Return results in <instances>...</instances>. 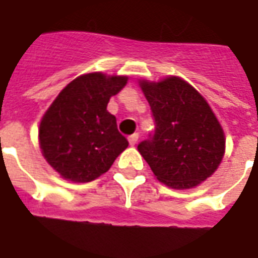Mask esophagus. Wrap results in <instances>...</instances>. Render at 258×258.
Masks as SVG:
<instances>
[{"label": "esophagus", "instance_id": "esophagus-1", "mask_svg": "<svg viewBox=\"0 0 258 258\" xmlns=\"http://www.w3.org/2000/svg\"><path fill=\"white\" fill-rule=\"evenodd\" d=\"M127 140H129V144H131L132 147H133V146H136L137 140H139V135H137V133H133L132 136H129V139H127Z\"/></svg>", "mask_w": 258, "mask_h": 258}]
</instances>
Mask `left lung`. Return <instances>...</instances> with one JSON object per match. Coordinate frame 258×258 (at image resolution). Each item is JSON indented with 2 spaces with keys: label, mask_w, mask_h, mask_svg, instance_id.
Listing matches in <instances>:
<instances>
[{
  "label": "left lung",
  "mask_w": 258,
  "mask_h": 258,
  "mask_svg": "<svg viewBox=\"0 0 258 258\" xmlns=\"http://www.w3.org/2000/svg\"><path fill=\"white\" fill-rule=\"evenodd\" d=\"M139 85L150 103L155 132L137 150L168 187L189 189L213 174L225 152L224 131L204 96L180 77Z\"/></svg>",
  "instance_id": "obj_1"
}]
</instances>
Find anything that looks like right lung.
Masks as SVG:
<instances>
[{
	"label": "right lung",
	"instance_id": "1",
	"mask_svg": "<svg viewBox=\"0 0 258 258\" xmlns=\"http://www.w3.org/2000/svg\"><path fill=\"white\" fill-rule=\"evenodd\" d=\"M126 75L89 73L71 81L46 110L38 127L41 152L60 176L73 183L100 177L129 146L107 111Z\"/></svg>",
	"mask_w": 258,
	"mask_h": 258
}]
</instances>
